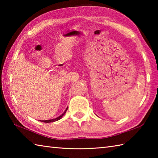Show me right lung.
Instances as JSON below:
<instances>
[{"label":"right lung","mask_w":158,"mask_h":158,"mask_svg":"<svg viewBox=\"0 0 158 158\" xmlns=\"http://www.w3.org/2000/svg\"><path fill=\"white\" fill-rule=\"evenodd\" d=\"M67 109H68V107H67L66 108V109L65 110V111L60 116H59V117H56V118H55V119H49V120H43V121H41L42 122H45V123H50V122H56V121H58V120H59V119H60L62 118V117L65 114V113H66V111L67 110Z\"/></svg>","instance_id":"obj_1"}]
</instances>
